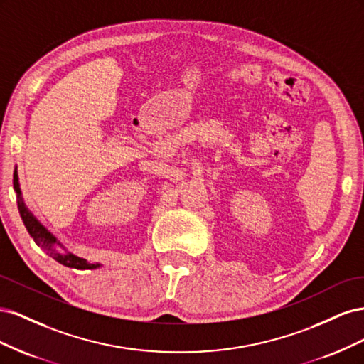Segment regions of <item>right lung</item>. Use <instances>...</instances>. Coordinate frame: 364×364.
<instances>
[{"mask_svg": "<svg viewBox=\"0 0 364 364\" xmlns=\"http://www.w3.org/2000/svg\"><path fill=\"white\" fill-rule=\"evenodd\" d=\"M14 188H15L16 197H18V209H19L21 218H23V222H24V225H26V228H27V230H28V234L31 235L33 240H35V243H36L38 246H42L43 249L48 250V253H50V255H51L54 259H56V261L60 262V264H63V266H67V267L79 269V270L100 267V264H91V262H87L86 259H83V258H80V257H75L74 253H71V252L65 250V252L62 253V252H59V250L56 249L58 246H60L62 249H65V247L59 243L58 238L54 237L46 226L41 225V223L38 222V220H36V217L33 215V214L28 211V209H27V206H26V203H24V200H23V196H21L19 179H18V171H16V168H15V171H14Z\"/></svg>", "mask_w": 364, "mask_h": 364, "instance_id": "obj_1", "label": "right lung"}]
</instances>
